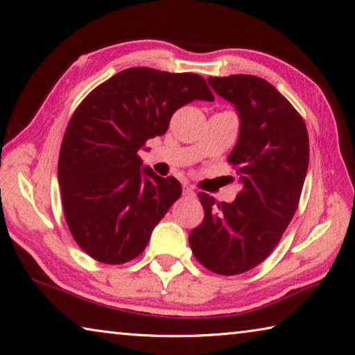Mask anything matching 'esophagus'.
I'll return each mask as SVG.
<instances>
[{
    "label": "esophagus",
    "mask_w": 355,
    "mask_h": 355,
    "mask_svg": "<svg viewBox=\"0 0 355 355\" xmlns=\"http://www.w3.org/2000/svg\"><path fill=\"white\" fill-rule=\"evenodd\" d=\"M184 196L185 197H196L194 188H192L191 185H184Z\"/></svg>",
    "instance_id": "obj_1"
}]
</instances>
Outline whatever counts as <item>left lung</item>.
Listing matches in <instances>:
<instances>
[{
  "mask_svg": "<svg viewBox=\"0 0 355 355\" xmlns=\"http://www.w3.org/2000/svg\"><path fill=\"white\" fill-rule=\"evenodd\" d=\"M207 81L240 115L228 163L243 189L232 202L198 192L204 219L189 245L211 272L237 275L265 261L282 240L302 192L309 141L304 118L266 80L239 73Z\"/></svg>",
  "mask_w": 355,
  "mask_h": 355,
  "instance_id": "obj_1",
  "label": "left lung"
}]
</instances>
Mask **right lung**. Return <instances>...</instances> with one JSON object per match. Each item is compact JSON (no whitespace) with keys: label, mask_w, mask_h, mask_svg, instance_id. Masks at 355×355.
<instances>
[{"label":"right lung","mask_w":355,"mask_h":355,"mask_svg":"<svg viewBox=\"0 0 355 355\" xmlns=\"http://www.w3.org/2000/svg\"><path fill=\"white\" fill-rule=\"evenodd\" d=\"M192 101H214L201 75L128 68L99 84L73 111L58 178L68 228L93 259L120 265L141 254L155 225L182 194L173 178L141 168L148 139Z\"/></svg>","instance_id":"add662e5"}]
</instances>
